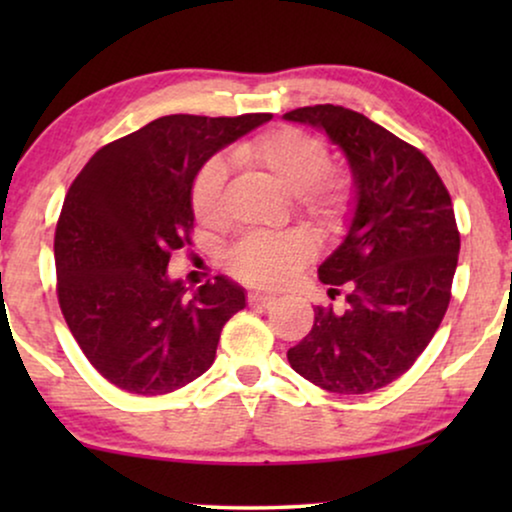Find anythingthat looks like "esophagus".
Wrapping results in <instances>:
<instances>
[{"mask_svg":"<svg viewBox=\"0 0 512 512\" xmlns=\"http://www.w3.org/2000/svg\"><path fill=\"white\" fill-rule=\"evenodd\" d=\"M249 305H254V307H270V305H275V296H270V293H261V291H251L249 293Z\"/></svg>","mask_w":512,"mask_h":512,"instance_id":"1","label":"esophagus"}]
</instances>
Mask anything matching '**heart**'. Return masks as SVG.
Here are the masks:
<instances>
[{"label":"heart","mask_w":512,"mask_h":512,"mask_svg":"<svg viewBox=\"0 0 512 512\" xmlns=\"http://www.w3.org/2000/svg\"><path fill=\"white\" fill-rule=\"evenodd\" d=\"M242 165L270 174L298 202V209L321 226L333 228L347 212L352 188L340 174L326 172L328 146L298 128H272L235 149ZM226 167L219 160L202 165L191 188V207L202 226L223 221ZM314 256V242L303 230L275 235H247L230 249L228 265L244 282L277 286Z\"/></svg>","instance_id":"obj_1"}]
</instances>
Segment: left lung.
<instances>
[{
  "label": "left lung",
  "mask_w": 512,
  "mask_h": 512,
  "mask_svg": "<svg viewBox=\"0 0 512 512\" xmlns=\"http://www.w3.org/2000/svg\"><path fill=\"white\" fill-rule=\"evenodd\" d=\"M284 121L324 130L345 153L354 214L319 279L345 307H314L312 331L289 349L298 375L333 394H370L401 377L450 305L459 230L429 158L359 111L314 104Z\"/></svg>",
  "instance_id": "1"
}]
</instances>
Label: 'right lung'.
Listing matches in <instances>:
<instances>
[{
  "mask_svg": "<svg viewBox=\"0 0 512 512\" xmlns=\"http://www.w3.org/2000/svg\"><path fill=\"white\" fill-rule=\"evenodd\" d=\"M270 118H156L102 146L69 186L55 228L60 310L118 389L160 396L186 387L212 366L223 324L247 305L228 277L188 296L167 263L191 244L200 167Z\"/></svg>",
  "mask_w": 512,
  "mask_h": 512,
  "instance_id": "right-lung-1",
  "label": "right lung"
}]
</instances>
